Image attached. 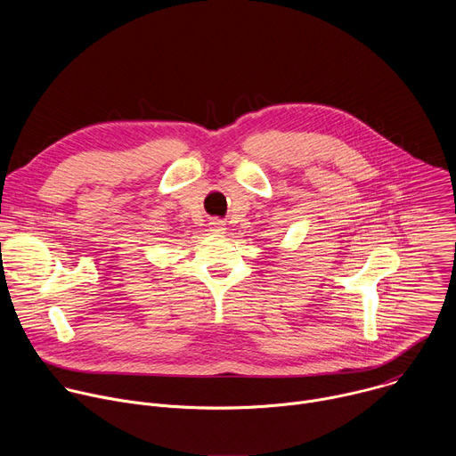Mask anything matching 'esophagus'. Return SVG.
Instances as JSON below:
<instances>
[{
  "label": "esophagus",
  "mask_w": 456,
  "mask_h": 456,
  "mask_svg": "<svg viewBox=\"0 0 456 456\" xmlns=\"http://www.w3.org/2000/svg\"><path fill=\"white\" fill-rule=\"evenodd\" d=\"M209 225H211V227H209V231H211L213 234H222V232L225 231V227H224L225 224H224L222 220H213Z\"/></svg>",
  "instance_id": "1"
}]
</instances>
